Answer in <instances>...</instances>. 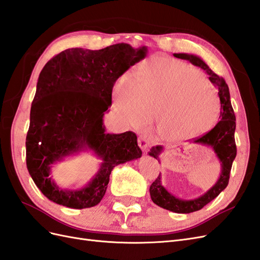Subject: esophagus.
Returning <instances> with one entry per match:
<instances>
[{
	"mask_svg": "<svg viewBox=\"0 0 260 260\" xmlns=\"http://www.w3.org/2000/svg\"><path fill=\"white\" fill-rule=\"evenodd\" d=\"M138 146H139V147H141L143 150L147 149L148 146H149V143H148V141H147V138L144 137V136L139 137V138H138Z\"/></svg>",
	"mask_w": 260,
	"mask_h": 260,
	"instance_id": "34e87169",
	"label": "esophagus"
}]
</instances>
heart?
Here are the masks:
<instances>
[{
  "label": "heart",
  "mask_w": 260,
  "mask_h": 260,
  "mask_svg": "<svg viewBox=\"0 0 260 260\" xmlns=\"http://www.w3.org/2000/svg\"><path fill=\"white\" fill-rule=\"evenodd\" d=\"M137 79L125 75L115 85L118 110L135 129L158 118V136L179 143L205 134L217 122L218 94L196 67L157 57L142 66Z\"/></svg>",
  "instance_id": "b5f03b06"
}]
</instances>
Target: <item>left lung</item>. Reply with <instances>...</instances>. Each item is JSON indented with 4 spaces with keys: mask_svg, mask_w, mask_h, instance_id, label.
<instances>
[{
    "mask_svg": "<svg viewBox=\"0 0 260 260\" xmlns=\"http://www.w3.org/2000/svg\"><path fill=\"white\" fill-rule=\"evenodd\" d=\"M176 58L188 60L192 64L206 71L209 75L210 81L218 89V96L221 101V113H219V121L210 132L205 133L201 137L193 139L194 144H201L210 146L216 154L219 162L222 166V172L218 180L213 187L206 191L203 196L194 200H182L170 194L162 187L161 176L159 174L156 180L151 183L149 192L152 202L160 206L162 209L169 210L175 213H191L201 210L203 206L214 200L221 192L228 187L230 180V174L232 165L236 157V144H235V128L236 117L234 110L232 108L229 85L225 80L213 72L210 67L206 64L201 58L190 54H174ZM162 151V146L158 145L152 147L149 151V156L158 159V156Z\"/></svg>",
    "mask_w": 260,
    "mask_h": 260,
    "instance_id": "left-lung-1",
    "label": "left lung"
}]
</instances>
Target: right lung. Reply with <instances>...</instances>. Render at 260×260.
Masks as SVG:
<instances>
[{
	"instance_id": "1",
	"label": "right lung",
	"mask_w": 260,
	"mask_h": 260,
	"mask_svg": "<svg viewBox=\"0 0 260 260\" xmlns=\"http://www.w3.org/2000/svg\"><path fill=\"white\" fill-rule=\"evenodd\" d=\"M147 47L115 44L100 50L71 48L52 57L38 78L26 136V166L50 201L71 209L101 202L115 166L141 158L133 132L106 134L104 112L116 80L146 57ZM90 149L104 160L84 188L62 190L49 177L52 163Z\"/></svg>"
}]
</instances>
